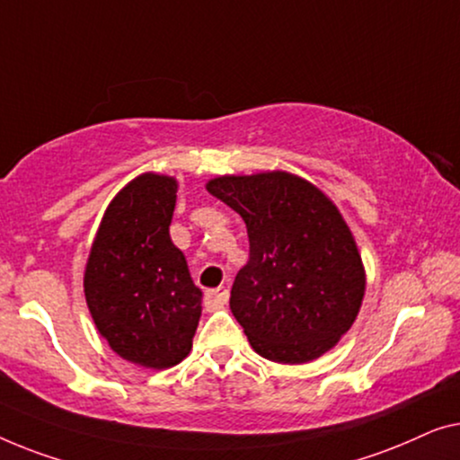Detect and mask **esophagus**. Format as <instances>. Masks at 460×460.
<instances>
[{"instance_id":"esophagus-1","label":"esophagus","mask_w":460,"mask_h":460,"mask_svg":"<svg viewBox=\"0 0 460 460\" xmlns=\"http://www.w3.org/2000/svg\"><path fill=\"white\" fill-rule=\"evenodd\" d=\"M229 300V292L225 288H218V289H208L204 296V306L208 313H215V310L223 308L225 304Z\"/></svg>"}]
</instances>
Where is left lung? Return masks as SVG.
Returning a JSON list of instances; mask_svg holds the SVG:
<instances>
[{"label": "left lung", "instance_id": "8db88e82", "mask_svg": "<svg viewBox=\"0 0 460 460\" xmlns=\"http://www.w3.org/2000/svg\"><path fill=\"white\" fill-rule=\"evenodd\" d=\"M243 218L250 258L233 281L231 313L262 358L323 357L357 321L367 275L344 217L288 171L223 174L206 183Z\"/></svg>", "mask_w": 460, "mask_h": 460}]
</instances>
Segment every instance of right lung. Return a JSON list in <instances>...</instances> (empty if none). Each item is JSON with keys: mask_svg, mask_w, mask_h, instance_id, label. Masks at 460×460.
<instances>
[{"mask_svg": "<svg viewBox=\"0 0 460 460\" xmlns=\"http://www.w3.org/2000/svg\"><path fill=\"white\" fill-rule=\"evenodd\" d=\"M177 190L168 174L128 181L103 212L83 277L89 313L108 346L156 371L190 354L202 314V292L168 233Z\"/></svg>", "mask_w": 460, "mask_h": 460, "instance_id": "right-lung-1", "label": "right lung"}]
</instances>
